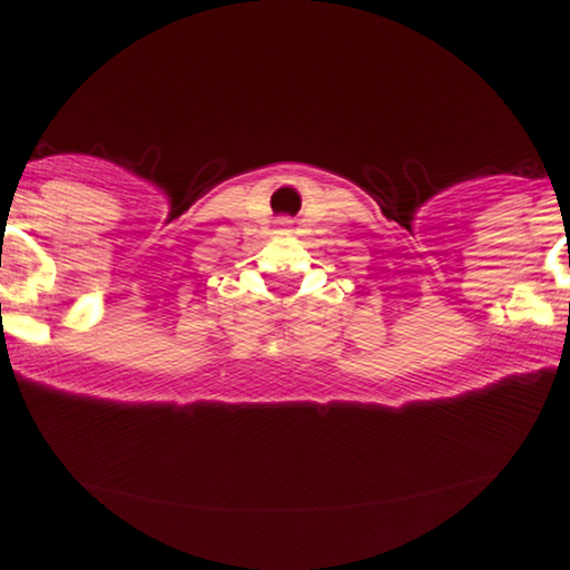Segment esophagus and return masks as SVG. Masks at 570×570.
<instances>
[{
	"label": "esophagus",
	"mask_w": 570,
	"mask_h": 570,
	"mask_svg": "<svg viewBox=\"0 0 570 570\" xmlns=\"http://www.w3.org/2000/svg\"><path fill=\"white\" fill-rule=\"evenodd\" d=\"M278 225H281V227H289V219H286V217L278 219Z\"/></svg>",
	"instance_id": "obj_1"
}]
</instances>
